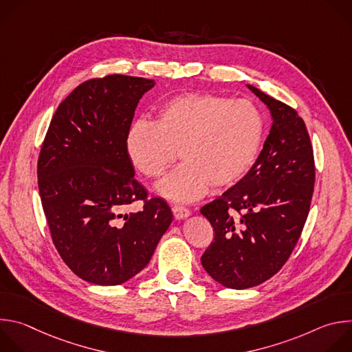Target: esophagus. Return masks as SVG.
<instances>
[{
	"mask_svg": "<svg viewBox=\"0 0 352 352\" xmlns=\"http://www.w3.org/2000/svg\"><path fill=\"white\" fill-rule=\"evenodd\" d=\"M173 213L177 220H185L186 217L190 216V212L182 206H173Z\"/></svg>",
	"mask_w": 352,
	"mask_h": 352,
	"instance_id": "obj_1",
	"label": "esophagus"
}]
</instances>
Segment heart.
Returning <instances> with one entry per match:
<instances>
[{
    "mask_svg": "<svg viewBox=\"0 0 352 352\" xmlns=\"http://www.w3.org/2000/svg\"><path fill=\"white\" fill-rule=\"evenodd\" d=\"M265 132L261 111L248 100H228L210 93L175 96L159 109L155 122L136 121L125 138L135 168L159 178L179 148L184 160L157 190L174 202L202 197L239 181L255 164Z\"/></svg>",
    "mask_w": 352,
    "mask_h": 352,
    "instance_id": "b5f03b06",
    "label": "heart"
}]
</instances>
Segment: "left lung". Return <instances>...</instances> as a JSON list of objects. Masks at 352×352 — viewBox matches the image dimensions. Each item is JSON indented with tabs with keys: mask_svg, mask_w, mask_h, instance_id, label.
I'll list each match as a JSON object with an SVG mask.
<instances>
[{
	"mask_svg": "<svg viewBox=\"0 0 352 352\" xmlns=\"http://www.w3.org/2000/svg\"><path fill=\"white\" fill-rule=\"evenodd\" d=\"M246 86L270 111V133L248 174L200 209L214 230L200 262L213 280L232 289L259 285L283 267L302 232L315 184L302 118L258 87Z\"/></svg>",
	"mask_w": 352,
	"mask_h": 352,
	"instance_id": "1",
	"label": "left lung"
}]
</instances>
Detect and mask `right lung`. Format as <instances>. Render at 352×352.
<instances>
[{"label": "right lung", "mask_w": 352, "mask_h": 352, "mask_svg": "<svg viewBox=\"0 0 352 352\" xmlns=\"http://www.w3.org/2000/svg\"><path fill=\"white\" fill-rule=\"evenodd\" d=\"M153 79L109 75L79 85L58 106L37 163L38 192L53 242L67 266L97 285L143 270L173 221L160 197L135 179L125 138ZM145 200L139 212L126 204Z\"/></svg>", "instance_id": "1"}]
</instances>
